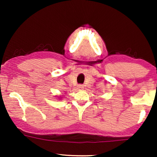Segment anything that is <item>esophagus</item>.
<instances>
[{
    "instance_id": "esophagus-1",
    "label": "esophagus",
    "mask_w": 157,
    "mask_h": 157,
    "mask_svg": "<svg viewBox=\"0 0 157 157\" xmlns=\"http://www.w3.org/2000/svg\"><path fill=\"white\" fill-rule=\"evenodd\" d=\"M78 88L80 89H83V86H81V85H80V86H78Z\"/></svg>"
}]
</instances>
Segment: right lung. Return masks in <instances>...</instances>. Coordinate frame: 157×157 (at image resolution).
<instances>
[{
  "mask_svg": "<svg viewBox=\"0 0 157 157\" xmlns=\"http://www.w3.org/2000/svg\"><path fill=\"white\" fill-rule=\"evenodd\" d=\"M58 98H60V100H61V98H63V96L62 97L60 96V97H58Z\"/></svg>",
  "mask_w": 157,
  "mask_h": 157,
  "instance_id": "obj_1",
  "label": "right lung"
}]
</instances>
